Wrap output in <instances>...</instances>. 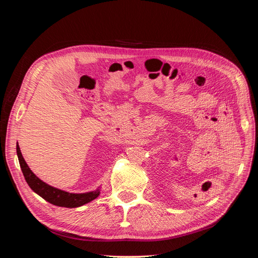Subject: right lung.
<instances>
[{"label": "right lung", "mask_w": 258, "mask_h": 258, "mask_svg": "<svg viewBox=\"0 0 258 258\" xmlns=\"http://www.w3.org/2000/svg\"><path fill=\"white\" fill-rule=\"evenodd\" d=\"M16 150H17V156H18L21 171L28 185L30 186V188L37 195H40L43 199L48 201L49 204L58 206V207H64V208H77V207L88 204V202L96 199L100 195L99 189L95 191H90V192H85V194H71L58 188H54V187L46 184L30 170L26 160L22 157L18 142H17Z\"/></svg>", "instance_id": "right-lung-1"}]
</instances>
